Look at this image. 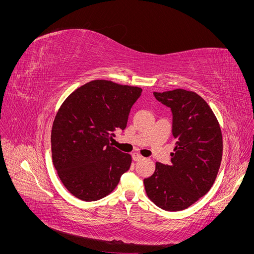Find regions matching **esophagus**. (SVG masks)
Wrapping results in <instances>:
<instances>
[{
    "instance_id": "esophagus-1",
    "label": "esophagus",
    "mask_w": 254,
    "mask_h": 254,
    "mask_svg": "<svg viewBox=\"0 0 254 254\" xmlns=\"http://www.w3.org/2000/svg\"><path fill=\"white\" fill-rule=\"evenodd\" d=\"M142 159H143V157L140 156V155H137V153H133V155H132V160L133 161H140Z\"/></svg>"
}]
</instances>
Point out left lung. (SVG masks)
Here are the masks:
<instances>
[{"mask_svg": "<svg viewBox=\"0 0 254 254\" xmlns=\"http://www.w3.org/2000/svg\"><path fill=\"white\" fill-rule=\"evenodd\" d=\"M153 95L171 108L176 143L171 163L157 162L144 187L161 209L181 211L205 195L216 179L222 157L220 127L209 105L195 92L176 89Z\"/></svg>", "mask_w": 254, "mask_h": 254, "instance_id": "1", "label": "left lung"}]
</instances>
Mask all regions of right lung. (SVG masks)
Listing matches in <instances>:
<instances>
[{"label":"right lung","mask_w":254,"mask_h":254,"mask_svg":"<svg viewBox=\"0 0 254 254\" xmlns=\"http://www.w3.org/2000/svg\"><path fill=\"white\" fill-rule=\"evenodd\" d=\"M137 87L93 80L67 96L54 120L53 163L65 189L83 201H95L115 189L131 157L110 144L124 130Z\"/></svg>","instance_id":"1"}]
</instances>
